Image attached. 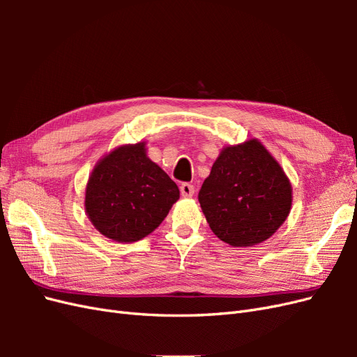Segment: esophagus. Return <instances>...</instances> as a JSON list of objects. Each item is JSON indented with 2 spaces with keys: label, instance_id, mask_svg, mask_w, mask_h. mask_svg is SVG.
<instances>
[{
  "label": "esophagus",
  "instance_id": "34e87169",
  "mask_svg": "<svg viewBox=\"0 0 357 357\" xmlns=\"http://www.w3.org/2000/svg\"><path fill=\"white\" fill-rule=\"evenodd\" d=\"M180 193L183 197L190 198L193 197V193H195V186L190 185V183H181L180 185Z\"/></svg>",
  "mask_w": 357,
  "mask_h": 357
}]
</instances>
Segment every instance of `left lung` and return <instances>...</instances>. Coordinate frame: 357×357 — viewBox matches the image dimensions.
Returning <instances> with one entry per match:
<instances>
[{
    "label": "left lung",
    "instance_id": "8db88e82",
    "mask_svg": "<svg viewBox=\"0 0 357 357\" xmlns=\"http://www.w3.org/2000/svg\"><path fill=\"white\" fill-rule=\"evenodd\" d=\"M198 201L211 231L234 247L268 240L286 220L291 188L268 150L250 139L222 150Z\"/></svg>",
    "mask_w": 357,
    "mask_h": 357
}]
</instances>
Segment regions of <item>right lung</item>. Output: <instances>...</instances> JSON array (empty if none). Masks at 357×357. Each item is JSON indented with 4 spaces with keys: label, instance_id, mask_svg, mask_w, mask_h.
Segmentation results:
<instances>
[{
    "label": "right lung",
    "instance_id": "obj_1",
    "mask_svg": "<svg viewBox=\"0 0 357 357\" xmlns=\"http://www.w3.org/2000/svg\"><path fill=\"white\" fill-rule=\"evenodd\" d=\"M180 197L167 172L146 155L144 143L122 146L95 167L84 207L107 238L132 243L153 232Z\"/></svg>",
    "mask_w": 357,
    "mask_h": 357
}]
</instances>
